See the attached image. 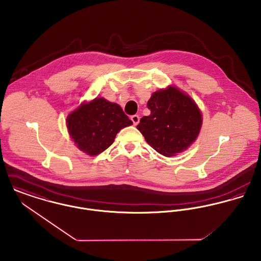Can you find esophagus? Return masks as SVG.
Segmentation results:
<instances>
[{
	"label": "esophagus",
	"instance_id": "esophagus-1",
	"mask_svg": "<svg viewBox=\"0 0 261 261\" xmlns=\"http://www.w3.org/2000/svg\"><path fill=\"white\" fill-rule=\"evenodd\" d=\"M130 119H132V121L134 122V124H135V125H137V124L140 122V116H139V115H137V114L133 115V116L130 117Z\"/></svg>",
	"mask_w": 261,
	"mask_h": 261
}]
</instances>
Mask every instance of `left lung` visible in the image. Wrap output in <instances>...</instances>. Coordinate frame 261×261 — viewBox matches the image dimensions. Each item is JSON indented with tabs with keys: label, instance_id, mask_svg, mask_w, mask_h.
<instances>
[{
	"label": "left lung",
	"instance_id": "obj_1",
	"mask_svg": "<svg viewBox=\"0 0 261 261\" xmlns=\"http://www.w3.org/2000/svg\"><path fill=\"white\" fill-rule=\"evenodd\" d=\"M150 114L141 118L137 128L153 149L166 156L188 149L202 126V114L195 101L174 86L151 94Z\"/></svg>",
	"mask_w": 261,
	"mask_h": 261
}]
</instances>
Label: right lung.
<instances>
[{
    "instance_id": "obj_1",
    "label": "right lung",
    "mask_w": 261,
    "mask_h": 261,
    "mask_svg": "<svg viewBox=\"0 0 261 261\" xmlns=\"http://www.w3.org/2000/svg\"><path fill=\"white\" fill-rule=\"evenodd\" d=\"M66 122L75 145L88 155L106 150L121 128L133 124L118 105L102 97L82 103L67 116Z\"/></svg>"
}]
</instances>
